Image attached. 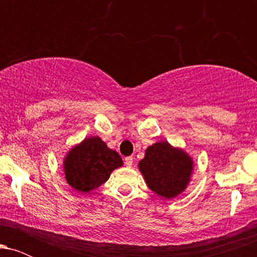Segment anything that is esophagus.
Masks as SVG:
<instances>
[{"label":"esophagus","mask_w":257,"mask_h":257,"mask_svg":"<svg viewBox=\"0 0 257 257\" xmlns=\"http://www.w3.org/2000/svg\"><path fill=\"white\" fill-rule=\"evenodd\" d=\"M133 162H134V158H133L132 156H129V157H125V159H124L125 166L128 168H131L133 166Z\"/></svg>","instance_id":"esophagus-1"}]
</instances>
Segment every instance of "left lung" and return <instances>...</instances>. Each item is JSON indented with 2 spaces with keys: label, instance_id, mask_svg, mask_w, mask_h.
Listing matches in <instances>:
<instances>
[{
  "label": "left lung",
  "instance_id": "8db88e82",
  "mask_svg": "<svg viewBox=\"0 0 257 257\" xmlns=\"http://www.w3.org/2000/svg\"><path fill=\"white\" fill-rule=\"evenodd\" d=\"M139 169L153 192L170 199L185 191L193 163L182 150L167 141H159L146 150L145 158L139 162Z\"/></svg>",
  "mask_w": 257,
  "mask_h": 257
}]
</instances>
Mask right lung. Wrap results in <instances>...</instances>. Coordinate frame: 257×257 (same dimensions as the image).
<instances>
[{"label":"right lung","instance_id":"add662e5","mask_svg":"<svg viewBox=\"0 0 257 257\" xmlns=\"http://www.w3.org/2000/svg\"><path fill=\"white\" fill-rule=\"evenodd\" d=\"M122 164L118 153L108 149L99 137H91L67 153L65 179L78 192H89L107 181L111 173Z\"/></svg>","mask_w":257,"mask_h":257}]
</instances>
